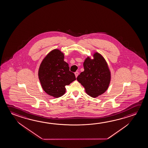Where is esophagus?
Returning a JSON list of instances; mask_svg holds the SVG:
<instances>
[{
	"label": "esophagus",
	"mask_w": 148,
	"mask_h": 148,
	"mask_svg": "<svg viewBox=\"0 0 148 148\" xmlns=\"http://www.w3.org/2000/svg\"><path fill=\"white\" fill-rule=\"evenodd\" d=\"M78 74H79L78 72H75V77H77L78 76Z\"/></svg>",
	"instance_id": "obj_1"
}]
</instances>
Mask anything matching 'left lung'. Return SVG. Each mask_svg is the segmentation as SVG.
<instances>
[{
    "mask_svg": "<svg viewBox=\"0 0 148 148\" xmlns=\"http://www.w3.org/2000/svg\"><path fill=\"white\" fill-rule=\"evenodd\" d=\"M93 59L87 57L84 62V71L77 80L85 88L90 97H97L103 94L109 87L111 73L104 58L99 53H95Z\"/></svg>",
    "mask_w": 148,
    "mask_h": 148,
    "instance_id": "left-lung-1",
    "label": "left lung"
}]
</instances>
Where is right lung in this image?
Instances as JSON below:
<instances>
[{"mask_svg":"<svg viewBox=\"0 0 148 148\" xmlns=\"http://www.w3.org/2000/svg\"><path fill=\"white\" fill-rule=\"evenodd\" d=\"M64 58V53L55 49L45 56L39 67L38 76L42 87L47 94L55 98L62 96L66 93V85L76 80Z\"/></svg>","mask_w":148,"mask_h":148,"instance_id":"1","label":"right lung"}]
</instances>
